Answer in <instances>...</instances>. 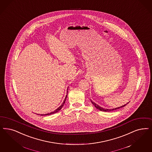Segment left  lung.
<instances>
[{
    "label": "left lung",
    "instance_id": "8db88e82",
    "mask_svg": "<svg viewBox=\"0 0 152 152\" xmlns=\"http://www.w3.org/2000/svg\"><path fill=\"white\" fill-rule=\"evenodd\" d=\"M91 103H92V104L94 105L95 107H96V108H97L98 110H101V111H104V112H110V111H112V110H117V109H119V108H122V107H125L126 105H122V106H121V107H118V108H113V109H105V108H102V107H100L99 105H98V104H96V103H95L94 102H93L92 100H91Z\"/></svg>",
    "mask_w": 152,
    "mask_h": 152
}]
</instances>
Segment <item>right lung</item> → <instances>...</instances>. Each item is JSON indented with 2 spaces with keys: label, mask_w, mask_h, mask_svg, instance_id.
Returning a JSON list of instances; mask_svg holds the SVG:
<instances>
[{
  "label": "right lung",
  "mask_w": 152,
  "mask_h": 152,
  "mask_svg": "<svg viewBox=\"0 0 152 152\" xmlns=\"http://www.w3.org/2000/svg\"><path fill=\"white\" fill-rule=\"evenodd\" d=\"M67 93H68V89H67ZM67 95L66 96V98H65V99L64 100V102H63V103L62 104V105H61V106L59 107H58L57 109L56 110H54V111H53V112H50V113H48V114H45V115H52V114H53V113H56V112H58V111H59V110H61V109H62V108L63 107V105L64 104V103H65V101H66V98H67Z\"/></svg>",
  "instance_id": "1"
}]
</instances>
